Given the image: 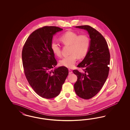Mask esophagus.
I'll list each match as a JSON object with an SVG mask.
<instances>
[{
  "label": "esophagus",
  "instance_id": "obj_1",
  "mask_svg": "<svg viewBox=\"0 0 130 130\" xmlns=\"http://www.w3.org/2000/svg\"><path fill=\"white\" fill-rule=\"evenodd\" d=\"M69 74H71L72 73V70H71L70 69L69 70Z\"/></svg>",
  "mask_w": 130,
  "mask_h": 130
}]
</instances>
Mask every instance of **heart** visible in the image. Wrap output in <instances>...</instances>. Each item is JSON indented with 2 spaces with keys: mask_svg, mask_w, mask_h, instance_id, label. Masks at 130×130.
<instances>
[{
  "mask_svg": "<svg viewBox=\"0 0 130 130\" xmlns=\"http://www.w3.org/2000/svg\"><path fill=\"white\" fill-rule=\"evenodd\" d=\"M59 40L63 45L70 46V55L65 57L59 61L60 65L71 68L75 65L77 59H82L86 55L90 46L91 40L88 36L79 35L77 33L68 31L59 37ZM52 52L58 57L61 56V48L59 44L53 41L51 45Z\"/></svg>",
  "mask_w": 130,
  "mask_h": 130,
  "instance_id": "heart-1",
  "label": "heart"
}]
</instances>
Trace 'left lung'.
<instances>
[{
  "mask_svg": "<svg viewBox=\"0 0 130 130\" xmlns=\"http://www.w3.org/2000/svg\"><path fill=\"white\" fill-rule=\"evenodd\" d=\"M76 28L86 30L91 43L85 57L77 66L83 68L84 72L73 71L78 78L74 88L80 98L90 99L98 93L106 80L110 69V54L106 40L97 30L88 25Z\"/></svg>",
  "mask_w": 130,
  "mask_h": 130,
  "instance_id": "left-lung-1",
  "label": "left lung"
}]
</instances>
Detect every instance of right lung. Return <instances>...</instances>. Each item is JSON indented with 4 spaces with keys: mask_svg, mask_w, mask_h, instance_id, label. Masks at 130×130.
<instances>
[{
    "mask_svg": "<svg viewBox=\"0 0 130 130\" xmlns=\"http://www.w3.org/2000/svg\"><path fill=\"white\" fill-rule=\"evenodd\" d=\"M62 30L55 26L38 28L28 37L22 49L25 76L36 93L44 98L59 95L69 74L64 66L52 70L57 64L51 48L53 36Z\"/></svg>",
    "mask_w": 130,
    "mask_h": 130,
    "instance_id": "obj_1",
    "label": "right lung"
}]
</instances>
